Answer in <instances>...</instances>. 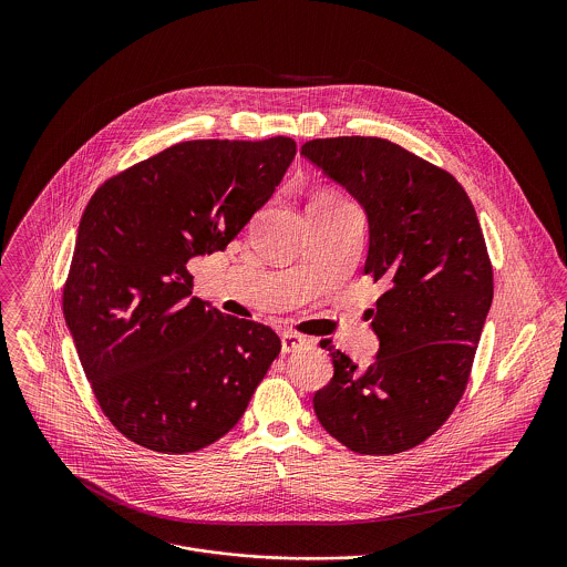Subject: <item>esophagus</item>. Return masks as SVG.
Returning <instances> with one entry per match:
<instances>
[{
    "instance_id": "1",
    "label": "esophagus",
    "mask_w": 567,
    "mask_h": 567,
    "mask_svg": "<svg viewBox=\"0 0 567 567\" xmlns=\"http://www.w3.org/2000/svg\"><path fill=\"white\" fill-rule=\"evenodd\" d=\"M306 342H308V338L301 336V333H295V331H284V333H281V351H284V353L297 351V349L303 347Z\"/></svg>"
}]
</instances>
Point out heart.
<instances>
[{"label": "heart", "mask_w": 567, "mask_h": 567, "mask_svg": "<svg viewBox=\"0 0 567 567\" xmlns=\"http://www.w3.org/2000/svg\"><path fill=\"white\" fill-rule=\"evenodd\" d=\"M331 200H340V198L333 196V194H321V196L315 198V203H331Z\"/></svg>", "instance_id": "b5f03b06"}]
</instances>
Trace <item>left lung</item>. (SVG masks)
<instances>
[{"mask_svg": "<svg viewBox=\"0 0 567 567\" xmlns=\"http://www.w3.org/2000/svg\"><path fill=\"white\" fill-rule=\"evenodd\" d=\"M301 155L364 207V275L386 286L371 310L375 362L358 371L329 349L333 378L315 412L351 452L400 454L432 436L467 389L493 299L485 236L463 185L389 140H312Z\"/></svg>", "mask_w": 567, "mask_h": 567, "instance_id": "1", "label": "left lung"}]
</instances>
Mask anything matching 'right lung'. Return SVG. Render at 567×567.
<instances>
[{"label":"right lung","instance_id":"1","mask_svg":"<svg viewBox=\"0 0 567 567\" xmlns=\"http://www.w3.org/2000/svg\"><path fill=\"white\" fill-rule=\"evenodd\" d=\"M297 155L290 137L194 140L104 181L79 227L63 312L91 391L133 443L189 454L225 436L281 351L266 324L192 297Z\"/></svg>","mask_w":567,"mask_h":567}]
</instances>
